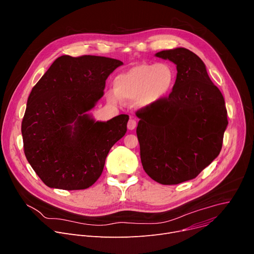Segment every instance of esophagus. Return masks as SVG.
<instances>
[{"instance_id":"esophagus-1","label":"esophagus","mask_w":254,"mask_h":254,"mask_svg":"<svg viewBox=\"0 0 254 254\" xmlns=\"http://www.w3.org/2000/svg\"><path fill=\"white\" fill-rule=\"evenodd\" d=\"M136 125H137V122L135 121V119L133 118H130V120L128 121V124H127V127L129 130H134L136 128Z\"/></svg>"}]
</instances>
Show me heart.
I'll return each mask as SVG.
<instances>
[{"label":"heart","instance_id":"1","mask_svg":"<svg viewBox=\"0 0 254 254\" xmlns=\"http://www.w3.org/2000/svg\"><path fill=\"white\" fill-rule=\"evenodd\" d=\"M176 79V70L168 63L139 64L115 78L114 92L108 94V99L113 104L119 100L136 101L140 107H148L169 96Z\"/></svg>","mask_w":254,"mask_h":254}]
</instances>
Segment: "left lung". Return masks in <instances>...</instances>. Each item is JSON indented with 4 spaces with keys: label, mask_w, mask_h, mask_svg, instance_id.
I'll use <instances>...</instances> for the list:
<instances>
[{
    "label": "left lung",
    "mask_w": 254,
    "mask_h": 254,
    "mask_svg": "<svg viewBox=\"0 0 254 254\" xmlns=\"http://www.w3.org/2000/svg\"><path fill=\"white\" fill-rule=\"evenodd\" d=\"M155 57L176 64V83L165 100L136 112V133L145 173L158 183L174 185L194 179L218 157L227 109L197 55L177 48Z\"/></svg>",
    "instance_id": "1"
}]
</instances>
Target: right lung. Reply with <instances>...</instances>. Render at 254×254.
I'll return each mask as SVG.
<instances>
[{
    "mask_svg": "<svg viewBox=\"0 0 254 254\" xmlns=\"http://www.w3.org/2000/svg\"><path fill=\"white\" fill-rule=\"evenodd\" d=\"M123 62L100 56H61L33 86L21 124L25 157L51 188L80 190L101 177L128 115L100 122L86 114Z\"/></svg>",
    "mask_w": 254,
    "mask_h": 254,
    "instance_id": "right-lung-1",
    "label": "right lung"
}]
</instances>
